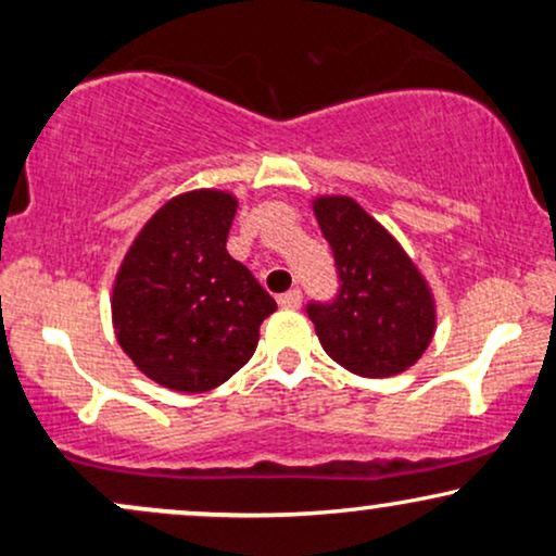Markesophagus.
<instances>
[{"mask_svg":"<svg viewBox=\"0 0 556 556\" xmlns=\"http://www.w3.org/2000/svg\"><path fill=\"white\" fill-rule=\"evenodd\" d=\"M300 303H303V292L300 290H290L285 295H279V305L282 308H300Z\"/></svg>","mask_w":556,"mask_h":556,"instance_id":"34e87169","label":"esophagus"}]
</instances>
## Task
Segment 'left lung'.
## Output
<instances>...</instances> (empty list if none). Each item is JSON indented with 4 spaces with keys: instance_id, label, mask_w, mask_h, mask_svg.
Here are the masks:
<instances>
[{
    "instance_id": "8db88e82",
    "label": "left lung",
    "mask_w": 556,
    "mask_h": 556,
    "mask_svg": "<svg viewBox=\"0 0 556 556\" xmlns=\"http://www.w3.org/2000/svg\"><path fill=\"white\" fill-rule=\"evenodd\" d=\"M311 208L342 282L334 303L308 305L321 348L366 379H389L416 366L437 334L429 279L355 198L316 195Z\"/></svg>"
}]
</instances>
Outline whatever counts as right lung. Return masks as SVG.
<instances>
[{
  "label": "right lung",
  "mask_w": 556,
  "mask_h": 556,
  "mask_svg": "<svg viewBox=\"0 0 556 556\" xmlns=\"http://www.w3.org/2000/svg\"><path fill=\"white\" fill-rule=\"evenodd\" d=\"M238 212L229 190L169 198L140 227L112 285V327L136 368L172 392H208L253 358L277 311L269 292L227 253Z\"/></svg>",
  "instance_id": "right-lung-1"
}]
</instances>
